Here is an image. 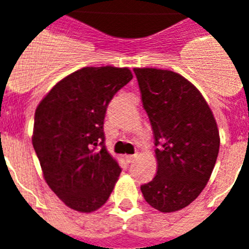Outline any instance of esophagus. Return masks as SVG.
Returning a JSON list of instances; mask_svg holds the SVG:
<instances>
[{
    "instance_id": "34e87169",
    "label": "esophagus",
    "mask_w": 249,
    "mask_h": 249,
    "mask_svg": "<svg viewBox=\"0 0 249 249\" xmlns=\"http://www.w3.org/2000/svg\"><path fill=\"white\" fill-rule=\"evenodd\" d=\"M135 158H136V154H134V156H124V159H126L127 163H132L135 160Z\"/></svg>"
}]
</instances>
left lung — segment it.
Masks as SVG:
<instances>
[{"mask_svg":"<svg viewBox=\"0 0 249 249\" xmlns=\"http://www.w3.org/2000/svg\"><path fill=\"white\" fill-rule=\"evenodd\" d=\"M134 71L157 146V175L141 193L153 208L176 212L194 202L210 180L220 149L217 123L203 95L181 74Z\"/></svg>","mask_w":249,"mask_h":249,"instance_id":"left-lung-1","label":"left lung"}]
</instances>
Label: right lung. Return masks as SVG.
<instances>
[{
    "label": "right lung",
    "mask_w": 249,
    "mask_h": 249,
    "mask_svg": "<svg viewBox=\"0 0 249 249\" xmlns=\"http://www.w3.org/2000/svg\"><path fill=\"white\" fill-rule=\"evenodd\" d=\"M128 68L85 67L46 93L37 105L32 144L50 189L71 210L104 206L121 175L104 145L109 101L132 79Z\"/></svg>",
    "instance_id": "1"
}]
</instances>
